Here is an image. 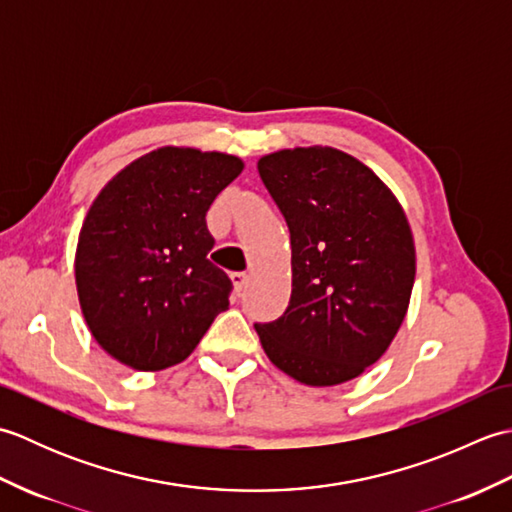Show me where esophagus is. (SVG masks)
<instances>
[{"instance_id": "1", "label": "esophagus", "mask_w": 512, "mask_h": 512, "mask_svg": "<svg viewBox=\"0 0 512 512\" xmlns=\"http://www.w3.org/2000/svg\"><path fill=\"white\" fill-rule=\"evenodd\" d=\"M231 279H233V286H235L237 295H242V290L248 284V275L246 273H231Z\"/></svg>"}]
</instances>
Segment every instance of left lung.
<instances>
[{"instance_id":"1","label":"left lung","mask_w":512,"mask_h":512,"mask_svg":"<svg viewBox=\"0 0 512 512\" xmlns=\"http://www.w3.org/2000/svg\"><path fill=\"white\" fill-rule=\"evenodd\" d=\"M257 169L292 246L288 308L255 323L259 341L299 383L341 385L385 354L407 314L416 248L405 211L372 169L332 147L277 151Z\"/></svg>"}]
</instances>
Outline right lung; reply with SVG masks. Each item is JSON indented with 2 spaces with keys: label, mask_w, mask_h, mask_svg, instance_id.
Returning <instances> with one entry per match:
<instances>
[{
  "label": "right lung",
  "mask_w": 512,
  "mask_h": 512,
  "mask_svg": "<svg viewBox=\"0 0 512 512\" xmlns=\"http://www.w3.org/2000/svg\"><path fill=\"white\" fill-rule=\"evenodd\" d=\"M244 169L217 151L162 147L105 184L76 246L83 317L103 350L140 372L182 363L233 284L211 264L206 211Z\"/></svg>",
  "instance_id": "right-lung-1"
}]
</instances>
